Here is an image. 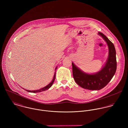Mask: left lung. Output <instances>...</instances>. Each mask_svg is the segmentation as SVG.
<instances>
[{
	"instance_id": "1",
	"label": "left lung",
	"mask_w": 128,
	"mask_h": 128,
	"mask_svg": "<svg viewBox=\"0 0 128 128\" xmlns=\"http://www.w3.org/2000/svg\"><path fill=\"white\" fill-rule=\"evenodd\" d=\"M98 34L104 40L108 47V56L102 69L96 73H86L72 62L75 81L82 88L90 90H100L104 88L114 75L117 68L116 50L113 44L102 32H98Z\"/></svg>"
}]
</instances>
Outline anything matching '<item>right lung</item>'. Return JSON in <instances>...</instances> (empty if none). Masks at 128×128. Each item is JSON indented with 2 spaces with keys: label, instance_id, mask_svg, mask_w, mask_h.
Listing matches in <instances>:
<instances>
[{
  "label": "right lung",
  "instance_id": "right-lung-1",
  "mask_svg": "<svg viewBox=\"0 0 128 128\" xmlns=\"http://www.w3.org/2000/svg\"><path fill=\"white\" fill-rule=\"evenodd\" d=\"M57 68H58L57 66L56 68H55V71L56 70ZM55 77H56V72H55V73H54V77H53V78L52 81H51L49 84H48L47 86H45L44 87H43V88H41V89H40L36 90H34V91H33V90H32V91H30V90H26V89H24V88H22L24 90H26V91L28 92H34V93H35V92H41L45 91L47 90L48 89H49L52 86V85H53V83H54V81H55Z\"/></svg>",
  "mask_w": 128,
  "mask_h": 128
}]
</instances>
